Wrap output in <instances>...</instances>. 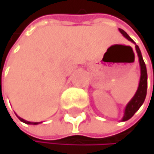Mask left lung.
Masks as SVG:
<instances>
[{"mask_svg":"<svg viewBox=\"0 0 154 154\" xmlns=\"http://www.w3.org/2000/svg\"><path fill=\"white\" fill-rule=\"evenodd\" d=\"M119 31L126 38H128L129 41H131V42L134 43L133 39L127 34V32H125L121 28H119ZM135 48H136V51H137V54L139 56V61H140V84H139V88H138L137 91H136L134 97L130 100V102L126 106L125 113H124V116L122 118V121H127V120L130 119L135 115L136 112H137L140 109V107L143 104L145 98H146V94H147V69H146V66H145V63L143 61V58H142V55H141V52H140L139 46L135 44Z\"/></svg>","mask_w":154,"mask_h":154,"instance_id":"8db88e82","label":"left lung"}]
</instances>
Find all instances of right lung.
Segmentation results:
<instances>
[{
	"instance_id": "add662e5",
	"label": "right lung",
	"mask_w": 154,
	"mask_h": 154,
	"mask_svg": "<svg viewBox=\"0 0 154 154\" xmlns=\"http://www.w3.org/2000/svg\"><path fill=\"white\" fill-rule=\"evenodd\" d=\"M19 118V120L20 121H22L23 123H25V124H28V125H38V124H39L38 122H29V121H26V120H24L23 118H21V117H19V116H17Z\"/></svg>"
}]
</instances>
